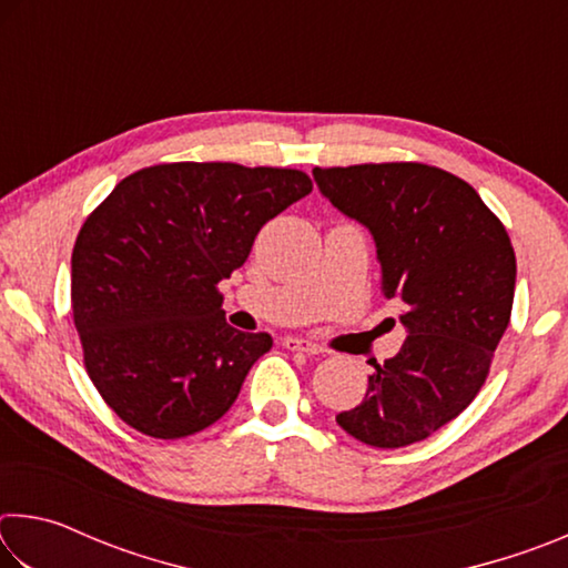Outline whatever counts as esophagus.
<instances>
[{"label": "esophagus", "mask_w": 568, "mask_h": 568, "mask_svg": "<svg viewBox=\"0 0 568 568\" xmlns=\"http://www.w3.org/2000/svg\"><path fill=\"white\" fill-rule=\"evenodd\" d=\"M283 345L287 351H297V353H305V355H318L323 353V345L307 341V338H297V335H287L283 341Z\"/></svg>", "instance_id": "esophagus-1"}]
</instances>
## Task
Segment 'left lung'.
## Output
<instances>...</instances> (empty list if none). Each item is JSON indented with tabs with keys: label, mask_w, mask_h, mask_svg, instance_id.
Instances as JSON below:
<instances>
[{
	"label": "left lung",
	"mask_w": 568,
	"mask_h": 568,
	"mask_svg": "<svg viewBox=\"0 0 568 568\" xmlns=\"http://www.w3.org/2000/svg\"><path fill=\"white\" fill-rule=\"evenodd\" d=\"M331 203L371 230L381 291L403 305L408 338L373 363L365 398L335 416L373 448L436 434L478 396L511 321V237L478 192L423 162L315 168Z\"/></svg>",
	"instance_id": "left-lung-1"
}]
</instances>
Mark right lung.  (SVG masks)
<instances>
[{
  "mask_svg": "<svg viewBox=\"0 0 568 568\" xmlns=\"http://www.w3.org/2000/svg\"><path fill=\"white\" fill-rule=\"evenodd\" d=\"M311 190L303 170L162 162L88 215L72 250V318L90 381L128 426L175 440L230 410L273 338L227 325L217 283Z\"/></svg>",
  "mask_w": 568,
  "mask_h": 568,
  "instance_id": "obj_1",
  "label": "right lung"
}]
</instances>
